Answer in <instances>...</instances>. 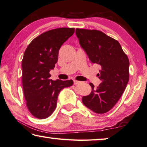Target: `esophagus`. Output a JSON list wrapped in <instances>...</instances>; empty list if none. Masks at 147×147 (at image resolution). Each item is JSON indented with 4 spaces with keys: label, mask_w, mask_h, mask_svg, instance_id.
Instances as JSON below:
<instances>
[{
    "label": "esophagus",
    "mask_w": 147,
    "mask_h": 147,
    "mask_svg": "<svg viewBox=\"0 0 147 147\" xmlns=\"http://www.w3.org/2000/svg\"><path fill=\"white\" fill-rule=\"evenodd\" d=\"M81 83V81H77V80H75V79H74V85H78V84H79V83Z\"/></svg>",
    "instance_id": "esophagus-1"
}]
</instances>
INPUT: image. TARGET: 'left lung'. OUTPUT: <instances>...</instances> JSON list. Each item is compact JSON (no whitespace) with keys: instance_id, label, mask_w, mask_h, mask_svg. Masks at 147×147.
I'll return each mask as SVG.
<instances>
[{"instance_id":"left-lung-1","label":"left lung","mask_w":147,"mask_h":147,"mask_svg":"<svg viewBox=\"0 0 147 147\" xmlns=\"http://www.w3.org/2000/svg\"><path fill=\"white\" fill-rule=\"evenodd\" d=\"M76 33L90 61L102 68V83L96 88L90 83L92 92L83 96L82 102L94 113H105L116 104L128 83V58L119 42L102 31L76 28Z\"/></svg>"}]
</instances>
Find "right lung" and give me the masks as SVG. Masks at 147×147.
<instances>
[{
    "mask_svg": "<svg viewBox=\"0 0 147 147\" xmlns=\"http://www.w3.org/2000/svg\"><path fill=\"white\" fill-rule=\"evenodd\" d=\"M74 28H59L42 33L31 42L22 61V83L26 104L34 117L44 119L56 109L58 95L73 81H53L49 71L58 61L61 45L74 34Z\"/></svg>",
    "mask_w": 147,
    "mask_h": 147,
    "instance_id": "add662e5",
    "label": "right lung"
}]
</instances>
